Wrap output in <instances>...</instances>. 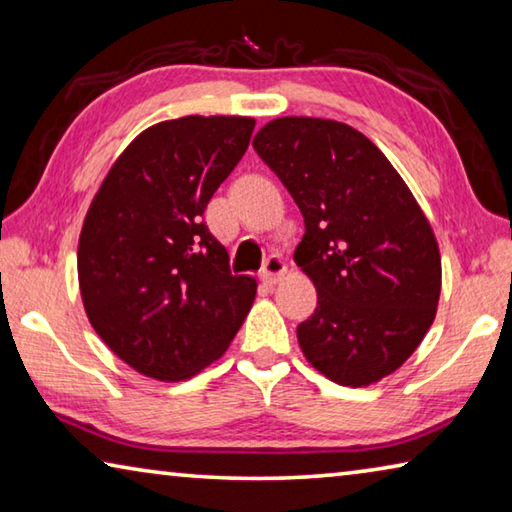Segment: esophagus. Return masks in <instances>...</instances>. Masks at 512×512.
Segmentation results:
<instances>
[{
    "label": "esophagus",
    "mask_w": 512,
    "mask_h": 512,
    "mask_svg": "<svg viewBox=\"0 0 512 512\" xmlns=\"http://www.w3.org/2000/svg\"><path fill=\"white\" fill-rule=\"evenodd\" d=\"M284 273H287V266H284V262L277 255H271L266 259L264 264V271H262V280L266 284H277L284 277Z\"/></svg>",
    "instance_id": "obj_1"
}]
</instances>
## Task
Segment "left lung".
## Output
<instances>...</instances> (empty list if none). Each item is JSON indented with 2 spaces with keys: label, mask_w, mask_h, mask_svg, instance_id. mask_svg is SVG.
<instances>
[{
  "label": "left lung",
  "mask_w": 512,
  "mask_h": 512,
  "mask_svg": "<svg viewBox=\"0 0 512 512\" xmlns=\"http://www.w3.org/2000/svg\"><path fill=\"white\" fill-rule=\"evenodd\" d=\"M253 146L305 216L296 264L318 293L298 325L305 359L341 386L377 384L418 350L436 318V235L384 153L343 121L277 117Z\"/></svg>",
  "instance_id": "8db88e82"
}]
</instances>
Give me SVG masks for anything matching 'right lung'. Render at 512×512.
Segmentation results:
<instances>
[{"label":"right lung","instance_id":"1","mask_svg":"<svg viewBox=\"0 0 512 512\" xmlns=\"http://www.w3.org/2000/svg\"><path fill=\"white\" fill-rule=\"evenodd\" d=\"M253 117L187 115L142 131L99 185L79 237V289L101 341L135 372L183 381L221 359L257 296L203 221Z\"/></svg>","mask_w":512,"mask_h":512}]
</instances>
